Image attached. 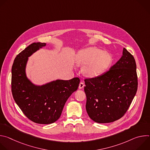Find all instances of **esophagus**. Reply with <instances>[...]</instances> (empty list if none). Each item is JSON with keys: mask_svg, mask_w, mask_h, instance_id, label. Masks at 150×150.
<instances>
[{"mask_svg": "<svg viewBox=\"0 0 150 150\" xmlns=\"http://www.w3.org/2000/svg\"><path fill=\"white\" fill-rule=\"evenodd\" d=\"M84 86H85V84H84V83L83 82H81L80 83H79V89H82V88H83V87H84Z\"/></svg>", "mask_w": 150, "mask_h": 150, "instance_id": "esophagus-1", "label": "esophagus"}]
</instances>
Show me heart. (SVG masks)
Returning <instances> with one entry per match:
<instances>
[{
    "label": "heart",
    "mask_w": 150,
    "mask_h": 150,
    "mask_svg": "<svg viewBox=\"0 0 150 150\" xmlns=\"http://www.w3.org/2000/svg\"><path fill=\"white\" fill-rule=\"evenodd\" d=\"M112 61L110 53L95 47L80 50L75 57L77 65H86L83 68V72L88 77H94L103 74L109 68Z\"/></svg>",
    "instance_id": "b5f03b06"
}]
</instances>
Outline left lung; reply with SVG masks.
Returning <instances> with one entry per match:
<instances>
[{
	"label": "left lung",
	"mask_w": 150,
	"mask_h": 150,
	"mask_svg": "<svg viewBox=\"0 0 150 150\" xmlns=\"http://www.w3.org/2000/svg\"><path fill=\"white\" fill-rule=\"evenodd\" d=\"M86 110L99 123H110L126 112L137 93L138 78L134 56L123 48L121 58L109 71L85 79Z\"/></svg>",
	"instance_id": "8db88e82"
}]
</instances>
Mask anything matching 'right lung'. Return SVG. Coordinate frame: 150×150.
Instances as JSON below:
<instances>
[{"mask_svg":"<svg viewBox=\"0 0 150 150\" xmlns=\"http://www.w3.org/2000/svg\"><path fill=\"white\" fill-rule=\"evenodd\" d=\"M46 46L34 42L15 57L12 67V93L13 99L24 114L39 124H50L60 117L63 107L71 94L77 90L80 79H56L38 85L27 76L28 57Z\"/></svg>","mask_w":150,"mask_h":150,"instance_id":"1","label":"right lung"}]
</instances>
